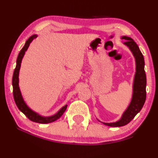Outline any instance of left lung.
I'll return each instance as SVG.
<instances>
[{"label": "left lung", "instance_id": "1", "mask_svg": "<svg viewBox=\"0 0 158 158\" xmlns=\"http://www.w3.org/2000/svg\"><path fill=\"white\" fill-rule=\"evenodd\" d=\"M121 39L127 40L123 44L130 48L135 59L136 72L135 74L133 87H132L133 92H132V99H131L130 105L123 113L120 120L113 123L102 122L104 125L113 127L125 126L127 123H130L142 109L145 103L146 97V77L145 71H144L145 63H144L143 54L140 52L139 47L132 38L127 37V36H123L121 37Z\"/></svg>", "mask_w": 158, "mask_h": 158}]
</instances>
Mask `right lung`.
<instances>
[{
	"instance_id": "1",
	"label": "right lung",
	"mask_w": 158,
	"mask_h": 158,
	"mask_svg": "<svg viewBox=\"0 0 158 158\" xmlns=\"http://www.w3.org/2000/svg\"><path fill=\"white\" fill-rule=\"evenodd\" d=\"M37 37V35H34L30 37L28 39V40L25 43L23 48L20 50V53H19L18 58H17V62H16V68H15L14 73H13V77H12V86H13V96H14V99L16 104L17 107H18V109L22 112L28 118L29 120L34 122L39 123H51L53 121H55L57 119L62 116V114L64 113L65 110L67 109L68 105H64V107H62L59 111L56 113L55 115H51L49 117H44L42 116V115H39V114L36 113V112L33 111L31 109H30L28 107L27 104H26V102H24L23 98L21 92H20V87H19V71H20V65H21V62L23 56L25 54V52L27 51V49L29 46L30 43H31L32 40L34 39H35Z\"/></svg>"
}]
</instances>
